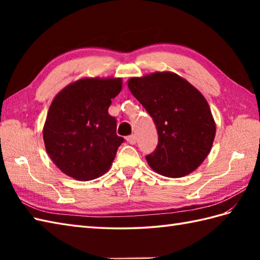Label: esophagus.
I'll return each instance as SVG.
<instances>
[{
  "mask_svg": "<svg viewBox=\"0 0 260 260\" xmlns=\"http://www.w3.org/2000/svg\"><path fill=\"white\" fill-rule=\"evenodd\" d=\"M127 142H128L129 144L134 145L135 143H136V136H135V135H131V136H128V137H127Z\"/></svg>",
  "mask_w": 260,
  "mask_h": 260,
  "instance_id": "esophagus-1",
  "label": "esophagus"
}]
</instances>
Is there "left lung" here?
<instances>
[{
    "label": "left lung",
    "instance_id": "1",
    "mask_svg": "<svg viewBox=\"0 0 260 260\" xmlns=\"http://www.w3.org/2000/svg\"><path fill=\"white\" fill-rule=\"evenodd\" d=\"M128 88L157 129V146L146 155L148 165L168 178L193 172L208 156L215 135L206 98L173 73L131 78Z\"/></svg>",
    "mask_w": 260,
    "mask_h": 260
}]
</instances>
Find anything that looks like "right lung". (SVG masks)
Returning <instances> with one entry per match:
<instances>
[{
    "mask_svg": "<svg viewBox=\"0 0 260 260\" xmlns=\"http://www.w3.org/2000/svg\"><path fill=\"white\" fill-rule=\"evenodd\" d=\"M121 79L85 78L54 97L43 127V141L52 162L64 174L88 181L112 165L124 139L116 134V118L108 114Z\"/></svg>",
    "mask_w": 260,
    "mask_h": 260,
    "instance_id": "add662e5",
    "label": "right lung"
}]
</instances>
